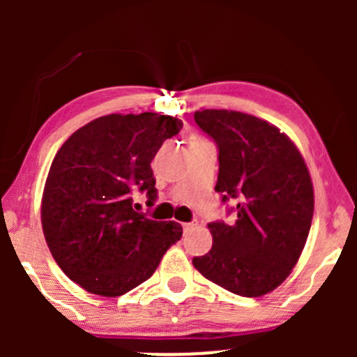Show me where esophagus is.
Here are the masks:
<instances>
[{
  "instance_id": "esophagus-1",
  "label": "esophagus",
  "mask_w": 357,
  "mask_h": 357,
  "mask_svg": "<svg viewBox=\"0 0 357 357\" xmlns=\"http://www.w3.org/2000/svg\"><path fill=\"white\" fill-rule=\"evenodd\" d=\"M195 225H196V223H183V230H184V231L191 230V228L195 227Z\"/></svg>"
}]
</instances>
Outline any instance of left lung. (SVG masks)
Instances as JSON below:
<instances>
[{"label": "left lung", "mask_w": 357, "mask_h": 357, "mask_svg": "<svg viewBox=\"0 0 357 357\" xmlns=\"http://www.w3.org/2000/svg\"><path fill=\"white\" fill-rule=\"evenodd\" d=\"M195 122L218 146L221 202L235 221L210 223L213 247L195 268L236 296L260 297L296 267L314 216V188L297 146L270 122L225 109H202Z\"/></svg>", "instance_id": "left-lung-1"}]
</instances>
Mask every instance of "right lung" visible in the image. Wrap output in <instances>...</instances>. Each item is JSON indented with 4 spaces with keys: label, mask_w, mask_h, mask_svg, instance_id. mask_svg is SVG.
Returning <instances> with one entry per match:
<instances>
[{
    "label": "right lung",
    "mask_w": 357,
    "mask_h": 357,
    "mask_svg": "<svg viewBox=\"0 0 357 357\" xmlns=\"http://www.w3.org/2000/svg\"><path fill=\"white\" fill-rule=\"evenodd\" d=\"M183 122L154 112L109 114L72 134L55 154L42 198V227L65 275L90 294L119 297L158 268L181 238L176 221L132 210V195L155 199L151 161Z\"/></svg>",
    "instance_id": "obj_1"
}]
</instances>
